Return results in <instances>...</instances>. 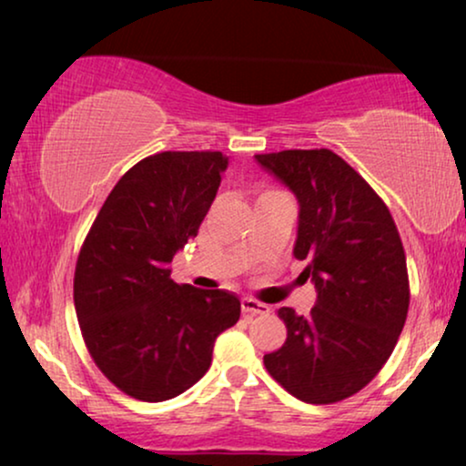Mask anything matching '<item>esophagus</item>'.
<instances>
[{"mask_svg":"<svg viewBox=\"0 0 466 466\" xmlns=\"http://www.w3.org/2000/svg\"><path fill=\"white\" fill-rule=\"evenodd\" d=\"M241 311H244L246 316H257V314H267L269 308H267L265 303L257 301V299H241Z\"/></svg>","mask_w":466,"mask_h":466,"instance_id":"obj_1","label":"esophagus"}]
</instances>
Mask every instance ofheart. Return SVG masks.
Wrapping results in <instances>:
<instances>
[{
    "instance_id": "1",
    "label": "heart",
    "mask_w": 466,
    "mask_h": 466,
    "mask_svg": "<svg viewBox=\"0 0 466 466\" xmlns=\"http://www.w3.org/2000/svg\"><path fill=\"white\" fill-rule=\"evenodd\" d=\"M267 193H269V190H267Z\"/></svg>"
}]
</instances>
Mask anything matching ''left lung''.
Segmentation results:
<instances>
[{"label": "left lung", "mask_w": 466, "mask_h": 466, "mask_svg": "<svg viewBox=\"0 0 466 466\" xmlns=\"http://www.w3.org/2000/svg\"><path fill=\"white\" fill-rule=\"evenodd\" d=\"M257 161L297 195L295 257L308 260L303 276L318 289L309 316L278 309L289 335L265 354V369L303 403H339L380 373L405 327L403 241L381 197L333 150H282Z\"/></svg>", "instance_id": "1"}]
</instances>
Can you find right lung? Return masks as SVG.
<instances>
[{"mask_svg": "<svg viewBox=\"0 0 466 466\" xmlns=\"http://www.w3.org/2000/svg\"><path fill=\"white\" fill-rule=\"evenodd\" d=\"M227 157L167 150L116 182L82 241L74 305L99 371L146 403L174 399L212 365L214 341L239 320V299L171 279L174 254L197 238Z\"/></svg>", "mask_w": 466, "mask_h": 466, "instance_id": "1", "label": "right lung"}]
</instances>
